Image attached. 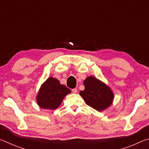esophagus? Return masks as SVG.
I'll return each instance as SVG.
<instances>
[{
	"label": "esophagus",
	"mask_w": 149,
	"mask_h": 149,
	"mask_svg": "<svg viewBox=\"0 0 149 149\" xmlns=\"http://www.w3.org/2000/svg\"><path fill=\"white\" fill-rule=\"evenodd\" d=\"M72 92L73 93H76L77 92V89H76V88H75V89H72Z\"/></svg>",
	"instance_id": "34e87169"
}]
</instances>
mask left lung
I'll return each mask as SVG.
<instances>
[{
  "label": "left lung",
  "mask_w": 149,
  "mask_h": 149,
  "mask_svg": "<svg viewBox=\"0 0 149 149\" xmlns=\"http://www.w3.org/2000/svg\"><path fill=\"white\" fill-rule=\"evenodd\" d=\"M85 89L80 95L89 107L97 111L107 108L112 103L114 94L111 89L96 77H88L84 82Z\"/></svg>",
  "instance_id": "1"
}]
</instances>
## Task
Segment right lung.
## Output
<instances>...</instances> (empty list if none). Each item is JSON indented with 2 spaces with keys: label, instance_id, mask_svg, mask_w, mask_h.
I'll return each instance as SVG.
<instances>
[{
  "label": "right lung",
  "instance_id": "add662e5",
  "mask_svg": "<svg viewBox=\"0 0 149 149\" xmlns=\"http://www.w3.org/2000/svg\"><path fill=\"white\" fill-rule=\"evenodd\" d=\"M71 93L68 88L60 84L56 78L49 77L40 89L37 101L42 108L55 110L59 107L65 96Z\"/></svg>",
  "mask_w": 149,
  "mask_h": 149
}]
</instances>
